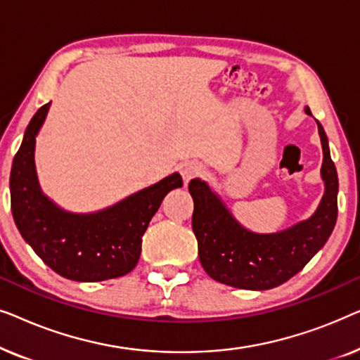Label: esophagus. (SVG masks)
<instances>
[{
  "label": "esophagus",
  "instance_id": "obj_1",
  "mask_svg": "<svg viewBox=\"0 0 360 360\" xmlns=\"http://www.w3.org/2000/svg\"><path fill=\"white\" fill-rule=\"evenodd\" d=\"M205 167L198 164V162H186V164L181 165V176H184V184L188 185L193 179H198V176L203 175Z\"/></svg>",
  "mask_w": 360,
  "mask_h": 360
}]
</instances>
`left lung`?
I'll return each mask as SVG.
<instances>
[{
  "instance_id": "obj_1",
  "label": "left lung",
  "mask_w": 360,
  "mask_h": 360,
  "mask_svg": "<svg viewBox=\"0 0 360 360\" xmlns=\"http://www.w3.org/2000/svg\"><path fill=\"white\" fill-rule=\"evenodd\" d=\"M311 115L309 108L304 110ZM318 122L323 146L324 196L311 218L277 234H255L236 221L210 186L198 179L188 184L193 196L191 228L198 240L200 262L216 282L244 290H269L297 275L326 244L338 219V172L329 155L328 137Z\"/></svg>"
}]
</instances>
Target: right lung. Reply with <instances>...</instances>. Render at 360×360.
<instances>
[{
    "mask_svg": "<svg viewBox=\"0 0 360 360\" xmlns=\"http://www.w3.org/2000/svg\"><path fill=\"white\" fill-rule=\"evenodd\" d=\"M41 106L29 122L13 160V218L24 240L62 277L75 282H101L129 274L137 265L142 236L162 200L184 185L180 174L144 188L111 208L91 214H72L57 208L39 188L34 146L49 111Z\"/></svg>",
    "mask_w": 360,
    "mask_h": 360,
    "instance_id": "1",
    "label": "right lung"
}]
</instances>
